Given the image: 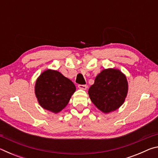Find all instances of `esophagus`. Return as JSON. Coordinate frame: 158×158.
Here are the masks:
<instances>
[{"label":"esophagus","mask_w":158,"mask_h":158,"mask_svg":"<svg viewBox=\"0 0 158 158\" xmlns=\"http://www.w3.org/2000/svg\"><path fill=\"white\" fill-rule=\"evenodd\" d=\"M78 88L81 90H86L87 85H78Z\"/></svg>","instance_id":"esophagus-1"}]
</instances>
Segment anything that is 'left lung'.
<instances>
[{
    "label": "left lung",
    "instance_id": "left-lung-1",
    "mask_svg": "<svg viewBox=\"0 0 158 158\" xmlns=\"http://www.w3.org/2000/svg\"><path fill=\"white\" fill-rule=\"evenodd\" d=\"M128 92L126 76L118 69L108 68L96 76L89 89L90 100L99 110L111 113L124 103Z\"/></svg>",
    "mask_w": 158,
    "mask_h": 158
}]
</instances>
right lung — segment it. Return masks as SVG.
I'll list each match as a JSON object with an SVG mask.
<instances>
[{
	"label": "right lung",
	"instance_id": "obj_1",
	"mask_svg": "<svg viewBox=\"0 0 158 158\" xmlns=\"http://www.w3.org/2000/svg\"><path fill=\"white\" fill-rule=\"evenodd\" d=\"M76 87L60 72L47 69L40 74L35 85V94L39 105L52 113L58 114L68 105Z\"/></svg>",
	"mask_w": 158,
	"mask_h": 158
}]
</instances>
